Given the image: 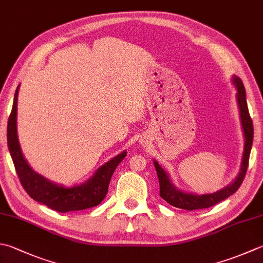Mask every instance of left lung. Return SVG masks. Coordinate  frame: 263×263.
I'll return each mask as SVG.
<instances>
[{"instance_id": "obj_1", "label": "left lung", "mask_w": 263, "mask_h": 263, "mask_svg": "<svg viewBox=\"0 0 263 263\" xmlns=\"http://www.w3.org/2000/svg\"><path fill=\"white\" fill-rule=\"evenodd\" d=\"M231 82H233L236 90H237V92H236V99H237L240 124L244 133V152L243 157H241L239 173L235 178L234 181L229 183L227 187L212 194L198 195L194 193L182 192V190L177 188L174 186V183L172 182L171 178H170L165 170L159 165L156 159H154V165H155L159 181V195H161V197L164 200H166L170 205H172L174 208L193 211L213 206V205L222 202L223 199L228 198L234 193L237 192V189L240 187L241 182H243L246 170H248L249 166L252 143H253V123H252L250 117L248 102H246V92L243 82L236 75H233Z\"/></svg>"}]
</instances>
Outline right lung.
<instances>
[{
    "label": "right lung",
    "mask_w": 263,
    "mask_h": 263,
    "mask_svg": "<svg viewBox=\"0 0 263 263\" xmlns=\"http://www.w3.org/2000/svg\"><path fill=\"white\" fill-rule=\"evenodd\" d=\"M17 87L13 98L12 110L8 121V147L12 162L14 164L15 172L22 182L24 189L34 200L42 203L51 210L57 212L66 213L69 211H80L97 206L108 193L112 173L116 170L123 158L126 156V152H122L110 161L105 163L95 172L93 176L87 179L85 182L74 184L71 187H66L51 181L30 167L28 162L23 155L20 148L18 133H17V104L18 91Z\"/></svg>",
    "instance_id": "add662e5"
}]
</instances>
